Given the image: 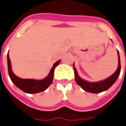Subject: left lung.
I'll return each instance as SVG.
<instances>
[{"instance_id":"left-lung-1","label":"left lung","mask_w":126,"mask_h":126,"mask_svg":"<svg viewBox=\"0 0 126 126\" xmlns=\"http://www.w3.org/2000/svg\"><path fill=\"white\" fill-rule=\"evenodd\" d=\"M118 57H119V65L117 71L114 72L113 75H112L110 77H109L108 79H105L104 81H99V82H88L82 79L79 77L78 74V72L76 68L74 67V73H75V81L78 83V84L81 86L85 91L92 93H99L103 91L108 90V88L110 87L112 85L114 84L115 81L117 80L118 77L119 76L120 71H121V62H120V58L119 54L118 52Z\"/></svg>"}]
</instances>
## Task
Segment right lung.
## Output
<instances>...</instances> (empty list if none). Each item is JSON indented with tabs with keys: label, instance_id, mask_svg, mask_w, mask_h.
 Segmentation results:
<instances>
[{
	"label": "right lung",
	"instance_id": "obj_1",
	"mask_svg": "<svg viewBox=\"0 0 126 126\" xmlns=\"http://www.w3.org/2000/svg\"><path fill=\"white\" fill-rule=\"evenodd\" d=\"M60 60L56 62L53 66L48 76L42 80H35V79H22V78L17 77L12 71L11 60L9 57V54H7L8 73L11 80L18 88L24 91L25 93H30V94L42 92L45 91L51 84L53 79L55 68L60 64Z\"/></svg>",
	"mask_w": 126,
	"mask_h": 126
}]
</instances>
